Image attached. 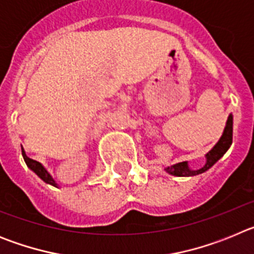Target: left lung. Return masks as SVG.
<instances>
[{
    "mask_svg": "<svg viewBox=\"0 0 254 254\" xmlns=\"http://www.w3.org/2000/svg\"><path fill=\"white\" fill-rule=\"evenodd\" d=\"M233 142V117L232 114L229 116L228 122H226L225 129H224V133L221 136V138L219 140V142L215 145V147L211 150L210 152H207L206 155V164L205 167L201 168L198 170H190L188 168L187 161H183V163H178L176 165H172V167L167 168V172L172 176L177 177H190V176H196V174H201V173L206 172L207 169H210L217 160H219L226 151L230 147Z\"/></svg>",
    "mask_w": 254,
    "mask_h": 254,
    "instance_id": "8db88e82",
    "label": "left lung"
}]
</instances>
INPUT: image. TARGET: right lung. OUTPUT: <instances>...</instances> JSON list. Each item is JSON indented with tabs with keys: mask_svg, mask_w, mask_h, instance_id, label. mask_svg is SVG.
I'll return each mask as SVG.
<instances>
[{
	"mask_svg": "<svg viewBox=\"0 0 254 254\" xmlns=\"http://www.w3.org/2000/svg\"><path fill=\"white\" fill-rule=\"evenodd\" d=\"M21 152H22V158H24V160H25L26 165H28V167L30 168V169L33 170V172H34L40 179H43L46 183H49V185L57 187L56 182L53 181V178H52L51 176H49V173L47 172L46 169H44L42 164L38 163V161H35V160H33V159L28 158V156H26V154H25V151H24V149H21Z\"/></svg>",
	"mask_w": 254,
	"mask_h": 254,
	"instance_id": "add662e5",
	"label": "right lung"
}]
</instances>
